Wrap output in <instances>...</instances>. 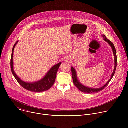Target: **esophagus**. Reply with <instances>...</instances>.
<instances>
[{"label":"esophagus","mask_w":128,"mask_h":128,"mask_svg":"<svg viewBox=\"0 0 128 128\" xmlns=\"http://www.w3.org/2000/svg\"><path fill=\"white\" fill-rule=\"evenodd\" d=\"M65 60L66 62H69L71 61V58H69V57H66V58H65Z\"/></svg>","instance_id":"esophagus-1"}]
</instances>
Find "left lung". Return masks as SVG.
I'll return each instance as SVG.
<instances>
[{
    "label": "left lung",
    "instance_id": "1",
    "mask_svg": "<svg viewBox=\"0 0 128 128\" xmlns=\"http://www.w3.org/2000/svg\"><path fill=\"white\" fill-rule=\"evenodd\" d=\"M102 36L103 37V39L104 40H105L106 42H107L108 43V44L112 48V51H113V53L114 54V70L113 71V73L112 74L111 76V78H110L107 82L106 84L103 86H102L101 88H89V87H87L86 86L84 85H82L78 80V77H77V74H76V69L73 67H71V72H72V78H73V81H74V85L76 86L80 90L81 92L84 93H87V94H91V93H98L100 92L101 90H103L106 86H107L108 84L109 83V82H110V80H112V78L114 74L116 72V66H117V57H116V48L114 47V44H113V43L109 40H108L106 36H105V35H102Z\"/></svg>",
    "mask_w": 128,
    "mask_h": 128
}]
</instances>
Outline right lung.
I'll use <instances>...</instances> for the list:
<instances>
[{"mask_svg":"<svg viewBox=\"0 0 128 128\" xmlns=\"http://www.w3.org/2000/svg\"><path fill=\"white\" fill-rule=\"evenodd\" d=\"M18 42L17 41L15 44H14L11 56L10 59V67L12 74L15 78L16 80L19 84L24 88L31 91L33 92H42L44 91L47 90H49L54 84V82H55L57 73L58 70V69L61 64V62L54 65L53 67H52L48 71L46 74L44 76L43 78L40 80L39 81L36 82H25L23 80H21L18 76L15 74L13 67V54L15 46Z\"/></svg>","mask_w":128,"mask_h":128,"instance_id":"right-lung-1","label":"right lung"}]
</instances>
